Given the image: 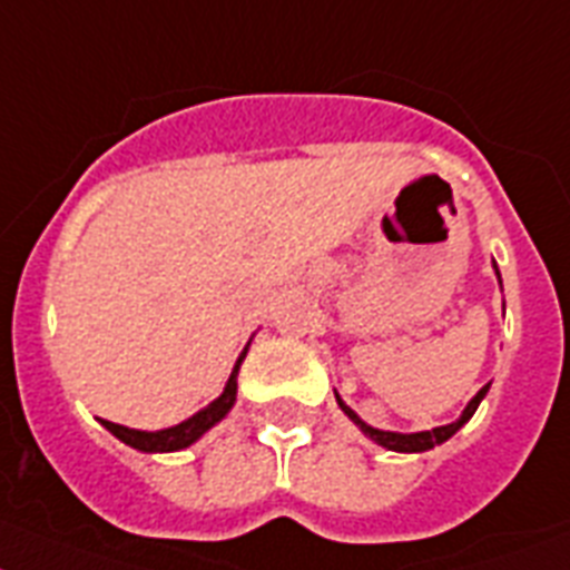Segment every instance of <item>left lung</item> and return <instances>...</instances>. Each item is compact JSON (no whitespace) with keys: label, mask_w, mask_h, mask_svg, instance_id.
<instances>
[{"label":"left lung","mask_w":570,"mask_h":570,"mask_svg":"<svg viewBox=\"0 0 570 570\" xmlns=\"http://www.w3.org/2000/svg\"><path fill=\"white\" fill-rule=\"evenodd\" d=\"M495 274H498V267H495ZM498 279H501V274H498ZM487 390H489V384H487V387L478 390V396H474L472 402L465 404V411L460 413L458 422H451V425L431 428V431H420V434H396V431H379V428L366 425V422L361 420L358 413L352 411L350 404L343 402V399L337 396V393H335V399H337V404H341V411L346 413V416H350V420L355 422V425H358L361 431H364V434L370 436V440H373V443L384 445V449H390V451H428V449H434V445L445 443L449 436L458 434L460 428H463L465 422L472 420L474 411H478V404H481V399L487 396Z\"/></svg>","instance_id":"1"}]
</instances>
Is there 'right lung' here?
I'll list each match as a JSON object with an SVG mask.
<instances>
[{"mask_svg": "<svg viewBox=\"0 0 570 570\" xmlns=\"http://www.w3.org/2000/svg\"><path fill=\"white\" fill-rule=\"evenodd\" d=\"M247 346H250V343H247ZM247 346H244V352L238 355V361H235L224 393H220V396L215 399L212 404H206L204 411H197L195 416H189L186 422H180V425L163 428V431H136V428L116 425V422H107V420H101V425H105L112 436H119L125 445H130V449H139V451H148V454H157V451L189 449V445L197 443V440H200V436H204L212 425H218V422L229 413V407L235 404V393H238V381L235 379H238L242 361H244V355H247Z\"/></svg>", "mask_w": 570, "mask_h": 570, "instance_id": "1", "label": "right lung"}]
</instances>
